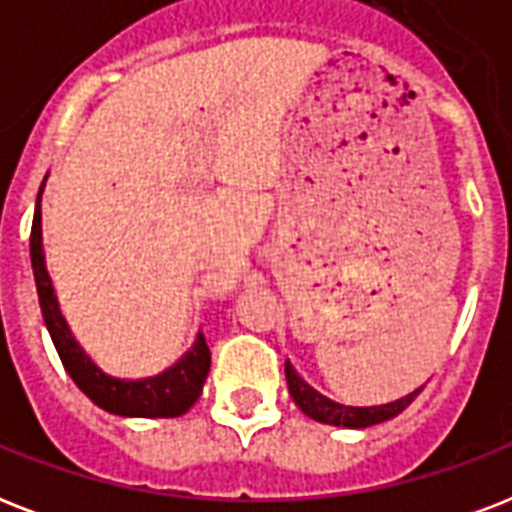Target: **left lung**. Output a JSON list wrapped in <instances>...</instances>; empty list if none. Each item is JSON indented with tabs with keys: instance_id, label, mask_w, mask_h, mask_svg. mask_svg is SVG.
I'll return each mask as SVG.
<instances>
[{
	"instance_id": "obj_1",
	"label": "left lung",
	"mask_w": 512,
	"mask_h": 512,
	"mask_svg": "<svg viewBox=\"0 0 512 512\" xmlns=\"http://www.w3.org/2000/svg\"><path fill=\"white\" fill-rule=\"evenodd\" d=\"M284 372H287L289 396L295 398V404L300 406L311 420L324 422V425H342V428H369V425L390 420V417H396V414L404 412L406 406L417 398V393L425 388V385H422V388H417L414 393H409V396L382 406H342L335 404V401H329V398H324L321 393H316L308 382L300 380L289 361L287 366H284Z\"/></svg>"
}]
</instances>
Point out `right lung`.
I'll list each match as a JSON object with an SVG mask.
<instances>
[{"mask_svg": "<svg viewBox=\"0 0 512 512\" xmlns=\"http://www.w3.org/2000/svg\"><path fill=\"white\" fill-rule=\"evenodd\" d=\"M44 188V183H42ZM42 188L36 196L34 225H31V268H34L36 292H39V305H42L44 324L50 329V337L58 348V356L71 374V380L79 385L84 396H90L100 409H106L119 417H180L196 404L201 396L204 380L209 374V348L204 337H196L193 348L185 353L175 366L167 372L148 377V380H116L100 372L92 364L90 356L76 345L66 319L60 316L58 297L52 289V281L44 268L42 255Z\"/></svg>", "mask_w": 512, "mask_h": 512, "instance_id": "obj_1", "label": "right lung"}]
</instances>
